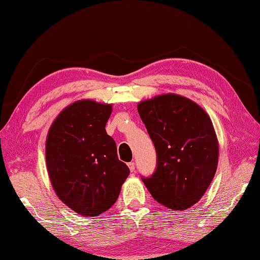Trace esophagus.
I'll return each instance as SVG.
<instances>
[{"mask_svg":"<svg viewBox=\"0 0 260 260\" xmlns=\"http://www.w3.org/2000/svg\"><path fill=\"white\" fill-rule=\"evenodd\" d=\"M127 165H128L131 172L134 173V172H135V163H134V162H129Z\"/></svg>","mask_w":260,"mask_h":260,"instance_id":"1","label":"esophagus"}]
</instances>
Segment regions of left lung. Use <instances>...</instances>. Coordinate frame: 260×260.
<instances>
[{
    "label": "left lung",
    "mask_w": 260,
    "mask_h": 260,
    "mask_svg": "<svg viewBox=\"0 0 260 260\" xmlns=\"http://www.w3.org/2000/svg\"><path fill=\"white\" fill-rule=\"evenodd\" d=\"M137 109L156 151V169L142 181L167 208H190L217 170L219 147L211 119L199 105L174 93L142 102Z\"/></svg>",
    "instance_id": "1"
}]
</instances>
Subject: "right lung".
<instances>
[{
  "label": "right lung",
  "instance_id": "obj_1",
  "mask_svg": "<svg viewBox=\"0 0 260 260\" xmlns=\"http://www.w3.org/2000/svg\"><path fill=\"white\" fill-rule=\"evenodd\" d=\"M110 114L112 105L77 102L62 110L47 137L46 161L53 189L64 204L85 217L112 207L129 175L105 129Z\"/></svg>",
  "mask_w": 260,
  "mask_h": 260
}]
</instances>
